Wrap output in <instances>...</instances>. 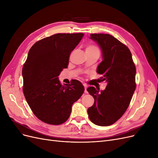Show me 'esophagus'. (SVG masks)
Wrapping results in <instances>:
<instances>
[{
	"label": "esophagus",
	"mask_w": 158,
	"mask_h": 158,
	"mask_svg": "<svg viewBox=\"0 0 158 158\" xmlns=\"http://www.w3.org/2000/svg\"><path fill=\"white\" fill-rule=\"evenodd\" d=\"M84 92L85 93H88V92H87V88H88V86L86 85H84Z\"/></svg>",
	"instance_id": "obj_1"
}]
</instances>
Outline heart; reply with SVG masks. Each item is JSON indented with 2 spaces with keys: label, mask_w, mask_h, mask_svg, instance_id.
<instances>
[{
  "label": "heart",
  "mask_w": 158,
  "mask_h": 158,
  "mask_svg": "<svg viewBox=\"0 0 158 158\" xmlns=\"http://www.w3.org/2000/svg\"><path fill=\"white\" fill-rule=\"evenodd\" d=\"M86 50L87 51H99V49L98 48V47L95 46V45H88V47H86Z\"/></svg>",
  "instance_id": "b5f03b06"
}]
</instances>
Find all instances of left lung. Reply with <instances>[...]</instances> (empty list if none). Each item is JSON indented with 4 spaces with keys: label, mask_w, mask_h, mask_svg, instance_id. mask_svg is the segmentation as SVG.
<instances>
[{
    "label": "left lung",
    "mask_w": 158,
    "mask_h": 158,
    "mask_svg": "<svg viewBox=\"0 0 158 158\" xmlns=\"http://www.w3.org/2000/svg\"><path fill=\"white\" fill-rule=\"evenodd\" d=\"M89 39L95 41L102 51V61L97 73L107 86L99 91L89 87L87 91L94 98L88 109L89 118L95 125H112L125 113L136 89V67L128 47L115 37L103 33H93Z\"/></svg>",
    "instance_id": "1"
}]
</instances>
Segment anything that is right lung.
<instances>
[{
	"label": "right lung",
	"instance_id": "add662e5",
	"mask_svg": "<svg viewBox=\"0 0 158 158\" xmlns=\"http://www.w3.org/2000/svg\"><path fill=\"white\" fill-rule=\"evenodd\" d=\"M84 33H56L33 45L23 64V92L35 115L50 125L68 120L72 106L81 97L84 88L74 80L62 85L58 76L67 68L69 56Z\"/></svg>",
	"mask_w": 158,
	"mask_h": 158
}]
</instances>
